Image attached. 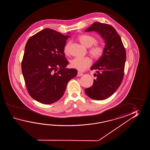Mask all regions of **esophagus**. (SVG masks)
Returning a JSON list of instances; mask_svg holds the SVG:
<instances>
[{
  "mask_svg": "<svg viewBox=\"0 0 150 150\" xmlns=\"http://www.w3.org/2000/svg\"><path fill=\"white\" fill-rule=\"evenodd\" d=\"M83 75V73H81V72H78V74H77V76H82Z\"/></svg>",
  "mask_w": 150,
  "mask_h": 150,
  "instance_id": "34e87169",
  "label": "esophagus"
}]
</instances>
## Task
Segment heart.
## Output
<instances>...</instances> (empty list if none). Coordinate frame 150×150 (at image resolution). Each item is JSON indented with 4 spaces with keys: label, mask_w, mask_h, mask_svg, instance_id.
<instances>
[{
    "label": "heart",
    "mask_w": 150,
    "mask_h": 150,
    "mask_svg": "<svg viewBox=\"0 0 150 150\" xmlns=\"http://www.w3.org/2000/svg\"><path fill=\"white\" fill-rule=\"evenodd\" d=\"M80 43L87 48H89L96 43V38L91 35L83 34L78 37ZM70 43H68L65 45L64 48L65 54H69V48ZM89 53L93 57L96 59L102 57L105 53V48L102 45L95 44L89 49ZM92 64L91 59L88 57H76L71 61V66L79 71H83L89 67Z\"/></svg>",
    "instance_id": "1"
}]
</instances>
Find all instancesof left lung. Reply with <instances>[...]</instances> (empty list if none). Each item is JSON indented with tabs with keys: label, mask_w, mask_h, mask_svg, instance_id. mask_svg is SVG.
Wrapping results in <instances>:
<instances>
[{
	"label": "left lung",
	"mask_w": 150,
	"mask_h": 150,
	"mask_svg": "<svg viewBox=\"0 0 150 150\" xmlns=\"http://www.w3.org/2000/svg\"><path fill=\"white\" fill-rule=\"evenodd\" d=\"M98 32L105 43V53L96 62L91 70H96L94 74L93 86L85 89L91 99L103 100L112 96L117 89L123 79L126 51L121 38L112 25L96 23L85 32Z\"/></svg>",
	"instance_id": "1"
}]
</instances>
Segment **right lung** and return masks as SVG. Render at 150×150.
Here are the masks:
<instances>
[{
	"label": "right lung",
	"instance_id": "add662e5",
	"mask_svg": "<svg viewBox=\"0 0 150 150\" xmlns=\"http://www.w3.org/2000/svg\"><path fill=\"white\" fill-rule=\"evenodd\" d=\"M70 35L46 28L29 38L21 69L29 94L43 104L57 101L64 95L67 83L77 75L69 63L64 48Z\"/></svg>",
	"mask_w": 150,
	"mask_h": 150
}]
</instances>
